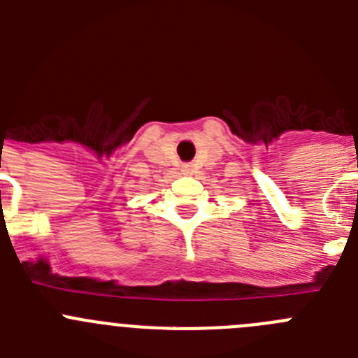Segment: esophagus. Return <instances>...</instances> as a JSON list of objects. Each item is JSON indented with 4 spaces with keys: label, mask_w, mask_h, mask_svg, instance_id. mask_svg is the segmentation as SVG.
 <instances>
[{
    "label": "esophagus",
    "mask_w": 358,
    "mask_h": 358,
    "mask_svg": "<svg viewBox=\"0 0 358 358\" xmlns=\"http://www.w3.org/2000/svg\"><path fill=\"white\" fill-rule=\"evenodd\" d=\"M194 172V164H185V166H182V173H186V176H188V173H192Z\"/></svg>",
    "instance_id": "obj_1"
}]
</instances>
